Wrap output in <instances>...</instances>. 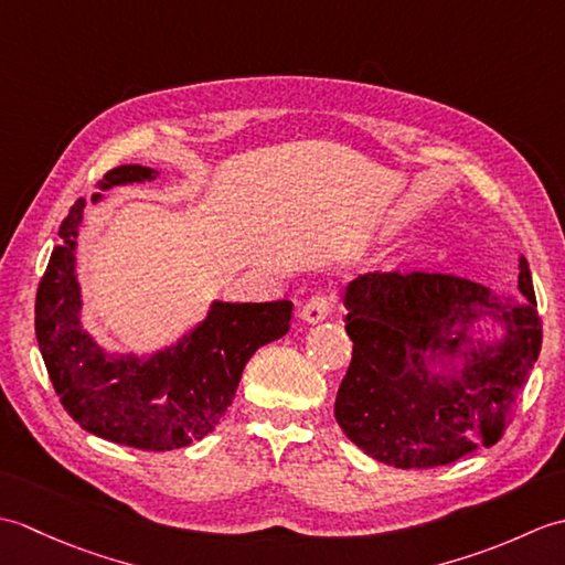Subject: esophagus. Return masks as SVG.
I'll use <instances>...</instances> for the list:
<instances>
[{"instance_id": "34e87169", "label": "esophagus", "mask_w": 565, "mask_h": 565, "mask_svg": "<svg viewBox=\"0 0 565 565\" xmlns=\"http://www.w3.org/2000/svg\"><path fill=\"white\" fill-rule=\"evenodd\" d=\"M330 298L328 296H313L301 310V320L308 322V326H318V322L326 320L330 316Z\"/></svg>"}]
</instances>
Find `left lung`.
<instances>
[{
	"label": "left lung",
	"mask_w": 565,
	"mask_h": 565,
	"mask_svg": "<svg viewBox=\"0 0 565 565\" xmlns=\"http://www.w3.org/2000/svg\"><path fill=\"white\" fill-rule=\"evenodd\" d=\"M520 298L449 274H364L344 289L354 342L334 417L371 459L435 468L505 435L542 350L530 264Z\"/></svg>",
	"instance_id": "1"
}]
</instances>
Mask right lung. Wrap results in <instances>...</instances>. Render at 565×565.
<instances>
[{"label": "right lung", "mask_w": 565, "mask_h": 565, "mask_svg": "<svg viewBox=\"0 0 565 565\" xmlns=\"http://www.w3.org/2000/svg\"><path fill=\"white\" fill-rule=\"evenodd\" d=\"M158 170L116 167L92 194L146 184ZM87 201L77 199L60 225V243L35 296V338L47 376L70 417L89 435L124 447L170 451L203 439L233 403L243 369L259 347L291 328L289 301L233 303L215 298L189 332L150 354L106 350L82 326L77 247Z\"/></svg>", "instance_id": "right-lung-1"}]
</instances>
